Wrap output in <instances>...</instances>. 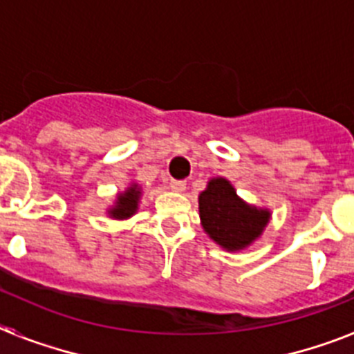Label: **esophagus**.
<instances>
[{
	"label": "esophagus",
	"mask_w": 354,
	"mask_h": 354,
	"mask_svg": "<svg viewBox=\"0 0 354 354\" xmlns=\"http://www.w3.org/2000/svg\"><path fill=\"white\" fill-rule=\"evenodd\" d=\"M170 187L174 192H184L186 189V183L184 180H170Z\"/></svg>",
	"instance_id": "1"
}]
</instances>
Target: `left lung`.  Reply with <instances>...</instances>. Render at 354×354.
Returning <instances> with one entry per match:
<instances>
[{"label":"left lung","instance_id":"1","mask_svg":"<svg viewBox=\"0 0 354 354\" xmlns=\"http://www.w3.org/2000/svg\"><path fill=\"white\" fill-rule=\"evenodd\" d=\"M205 232L223 248L236 252L257 239L270 221V212L245 204L227 179H212L198 196Z\"/></svg>","mask_w":354,"mask_h":354}]
</instances>
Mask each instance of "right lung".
Here are the masks:
<instances>
[{
	"label": "right lung",
	"mask_w": 354,
	"mask_h": 354,
	"mask_svg": "<svg viewBox=\"0 0 354 354\" xmlns=\"http://www.w3.org/2000/svg\"><path fill=\"white\" fill-rule=\"evenodd\" d=\"M138 200H140V189L138 186H131L126 193H122L118 196V202L113 209H111V216L113 218H129V216L134 214L136 207H138Z\"/></svg>",
	"instance_id": "add662e5"
}]
</instances>
